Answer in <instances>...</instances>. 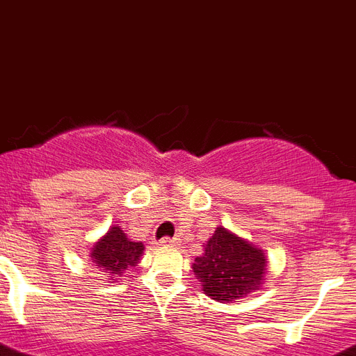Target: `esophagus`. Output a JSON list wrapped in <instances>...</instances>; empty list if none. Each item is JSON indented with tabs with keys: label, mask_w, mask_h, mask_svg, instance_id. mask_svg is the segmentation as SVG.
Returning a JSON list of instances; mask_svg holds the SVG:
<instances>
[{
	"label": "esophagus",
	"mask_w": 356,
	"mask_h": 356,
	"mask_svg": "<svg viewBox=\"0 0 356 356\" xmlns=\"http://www.w3.org/2000/svg\"><path fill=\"white\" fill-rule=\"evenodd\" d=\"M159 243H161L163 246H175L177 239H175V238H163Z\"/></svg>",
	"instance_id": "esophagus-1"
}]
</instances>
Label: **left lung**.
I'll return each instance as SVG.
<instances>
[{
    "label": "left lung",
    "mask_w": 356,
    "mask_h": 356,
    "mask_svg": "<svg viewBox=\"0 0 356 356\" xmlns=\"http://www.w3.org/2000/svg\"><path fill=\"white\" fill-rule=\"evenodd\" d=\"M193 273L202 282V291L222 303H232L254 293L266 275V257L223 227H216L206 250L195 259Z\"/></svg>",
    "instance_id": "1"
}]
</instances>
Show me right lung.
Segmentation results:
<instances>
[{
    "label": "right lung",
    "mask_w": 356,
    "mask_h": 356,
    "mask_svg": "<svg viewBox=\"0 0 356 356\" xmlns=\"http://www.w3.org/2000/svg\"><path fill=\"white\" fill-rule=\"evenodd\" d=\"M143 248L145 246L142 243L127 239L126 234L118 227H111L106 236L95 243L90 257L95 266H99L104 273L115 278L122 277L127 268L138 264Z\"/></svg>",
    "instance_id": "right-lung-1"
}]
</instances>
